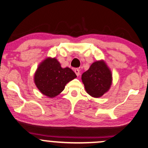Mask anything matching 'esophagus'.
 <instances>
[{
  "instance_id": "1",
  "label": "esophagus",
  "mask_w": 148,
  "mask_h": 148,
  "mask_svg": "<svg viewBox=\"0 0 148 148\" xmlns=\"http://www.w3.org/2000/svg\"><path fill=\"white\" fill-rule=\"evenodd\" d=\"M74 72H75V74H76V76H78L80 75V70H78V68H75V69H74Z\"/></svg>"
}]
</instances>
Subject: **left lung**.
<instances>
[{"label":"left lung","instance_id":"obj_1","mask_svg":"<svg viewBox=\"0 0 148 148\" xmlns=\"http://www.w3.org/2000/svg\"><path fill=\"white\" fill-rule=\"evenodd\" d=\"M81 78L86 91L93 98L103 96L110 89L113 81L111 71L104 60L93 62Z\"/></svg>","mask_w":148,"mask_h":148}]
</instances>
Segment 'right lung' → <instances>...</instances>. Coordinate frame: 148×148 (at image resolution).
<instances>
[{
    "instance_id": "1",
    "label": "right lung",
    "mask_w": 148,
    "mask_h": 148,
    "mask_svg": "<svg viewBox=\"0 0 148 148\" xmlns=\"http://www.w3.org/2000/svg\"><path fill=\"white\" fill-rule=\"evenodd\" d=\"M76 77L70 68H61L56 58L47 57L37 67L34 83L43 95L52 98L62 92L66 84Z\"/></svg>"
}]
</instances>
